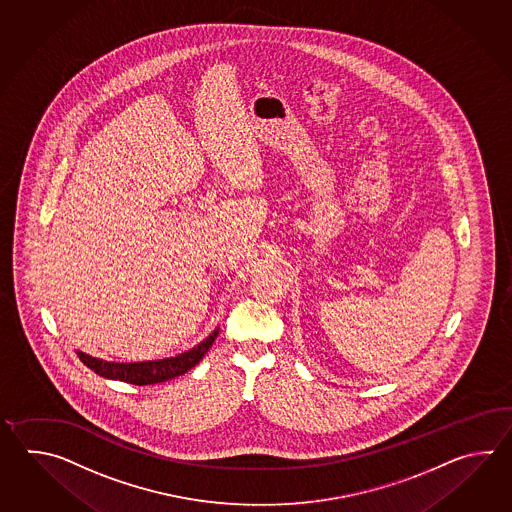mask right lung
I'll use <instances>...</instances> for the list:
<instances>
[{
  "label": "right lung",
  "instance_id": "obj_1",
  "mask_svg": "<svg viewBox=\"0 0 512 512\" xmlns=\"http://www.w3.org/2000/svg\"><path fill=\"white\" fill-rule=\"evenodd\" d=\"M219 335V327H216L203 342L188 349L185 353H179L175 357L159 360H144V362H108V360L91 357L84 351H77L78 359L86 364L89 370L95 371L104 379L111 381L130 382L135 386L157 384V382L170 381L188 370H192L199 360L205 357L210 346Z\"/></svg>",
  "mask_w": 512,
  "mask_h": 512
}]
</instances>
